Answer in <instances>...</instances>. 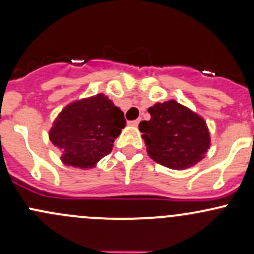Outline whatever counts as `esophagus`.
<instances>
[{
	"label": "esophagus",
	"instance_id": "1",
	"mask_svg": "<svg viewBox=\"0 0 254 254\" xmlns=\"http://www.w3.org/2000/svg\"><path fill=\"white\" fill-rule=\"evenodd\" d=\"M141 119H136V120H131V122H129V125H131V127H137L138 123H140Z\"/></svg>",
	"mask_w": 254,
	"mask_h": 254
}]
</instances>
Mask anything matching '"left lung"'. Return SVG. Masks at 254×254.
<instances>
[{"label":"left lung","mask_w":254,"mask_h":254,"mask_svg":"<svg viewBox=\"0 0 254 254\" xmlns=\"http://www.w3.org/2000/svg\"><path fill=\"white\" fill-rule=\"evenodd\" d=\"M151 119L138 124L154 162L175 170L188 169L204 158L210 136L204 119L172 100L149 107Z\"/></svg>","instance_id":"1"}]
</instances>
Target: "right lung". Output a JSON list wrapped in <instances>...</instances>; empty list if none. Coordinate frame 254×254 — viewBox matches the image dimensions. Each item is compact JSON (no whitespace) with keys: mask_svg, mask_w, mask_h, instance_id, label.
<instances>
[{"mask_svg":"<svg viewBox=\"0 0 254 254\" xmlns=\"http://www.w3.org/2000/svg\"><path fill=\"white\" fill-rule=\"evenodd\" d=\"M125 124L124 113L98 93L66 106L51 127L50 140L62 151L64 164L86 169L111 153Z\"/></svg>","mask_w":254,"mask_h":254,"instance_id":"obj_1","label":"right lung"}]
</instances>
